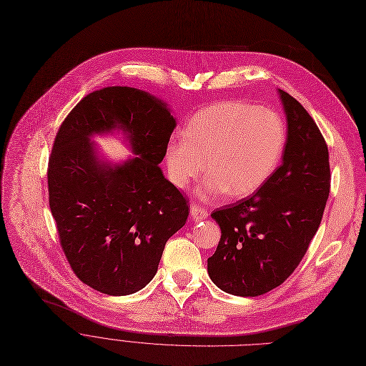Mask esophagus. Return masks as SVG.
<instances>
[{"label":"esophagus","instance_id":"34e87169","mask_svg":"<svg viewBox=\"0 0 366 366\" xmlns=\"http://www.w3.org/2000/svg\"><path fill=\"white\" fill-rule=\"evenodd\" d=\"M190 216H192L195 220H202V219H207L208 212L201 205H192L190 207Z\"/></svg>","mask_w":366,"mask_h":366}]
</instances>
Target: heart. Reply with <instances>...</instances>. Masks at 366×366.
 Returning a JSON list of instances; mask_svg holds the SVG:
<instances>
[{
    "instance_id": "b5f03b06",
    "label": "heart",
    "mask_w": 366,
    "mask_h": 366,
    "mask_svg": "<svg viewBox=\"0 0 366 366\" xmlns=\"http://www.w3.org/2000/svg\"><path fill=\"white\" fill-rule=\"evenodd\" d=\"M286 127L275 112L244 102H220L197 112L183 129V140L165 149L168 179L186 189L204 171L202 198L228 192L249 197L262 187L282 161Z\"/></svg>"
}]
</instances>
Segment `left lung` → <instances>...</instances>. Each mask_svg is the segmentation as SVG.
<instances>
[{
	"mask_svg": "<svg viewBox=\"0 0 366 366\" xmlns=\"http://www.w3.org/2000/svg\"><path fill=\"white\" fill-rule=\"evenodd\" d=\"M278 92L287 119L283 164L257 192L212 214L222 237L208 275L237 297H259L287 280L319 229L330 190L320 129L297 99Z\"/></svg>",
	"mask_w": 366,
	"mask_h": 366,
	"instance_id": "obj_1",
	"label": "left lung"
}]
</instances>
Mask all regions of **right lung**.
Masks as SVG:
<instances>
[{
    "label": "right lung",
    "instance_id": "right-lung-1",
    "mask_svg": "<svg viewBox=\"0 0 366 366\" xmlns=\"http://www.w3.org/2000/svg\"><path fill=\"white\" fill-rule=\"evenodd\" d=\"M116 127L137 156L112 167L89 137ZM174 128L162 101L128 86L86 95L59 127L47 168L50 212L69 267L98 292L143 289L186 223L190 205L159 168Z\"/></svg>",
    "mask_w": 366,
    "mask_h": 366
}]
</instances>
